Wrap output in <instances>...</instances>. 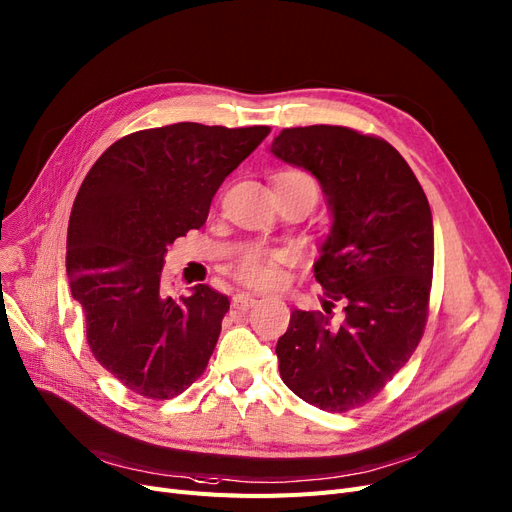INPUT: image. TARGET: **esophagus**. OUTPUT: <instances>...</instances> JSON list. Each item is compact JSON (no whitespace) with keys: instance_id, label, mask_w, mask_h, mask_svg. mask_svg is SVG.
I'll return each instance as SVG.
<instances>
[{"instance_id":"obj_1","label":"esophagus","mask_w":512,"mask_h":512,"mask_svg":"<svg viewBox=\"0 0 512 512\" xmlns=\"http://www.w3.org/2000/svg\"><path fill=\"white\" fill-rule=\"evenodd\" d=\"M232 305H234V309H238V311H247V309H251L253 305H257V299H255L253 295H247V293H236V295L232 297Z\"/></svg>"}]
</instances>
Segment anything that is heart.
Segmentation results:
<instances>
[{"instance_id": "1", "label": "heart", "mask_w": 512, "mask_h": 512, "mask_svg": "<svg viewBox=\"0 0 512 512\" xmlns=\"http://www.w3.org/2000/svg\"><path fill=\"white\" fill-rule=\"evenodd\" d=\"M282 180H311L309 175L301 171H282L274 177V184ZM284 257L280 253L255 251L244 255L234 268V276L240 284L251 288H274L280 284V265Z\"/></svg>"}]
</instances>
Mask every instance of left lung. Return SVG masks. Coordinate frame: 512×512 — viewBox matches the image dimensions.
<instances>
[{
  "instance_id": "left-lung-1",
  "label": "left lung",
  "mask_w": 512,
  "mask_h": 512,
  "mask_svg": "<svg viewBox=\"0 0 512 512\" xmlns=\"http://www.w3.org/2000/svg\"><path fill=\"white\" fill-rule=\"evenodd\" d=\"M272 152L318 177L335 217L314 265L326 314L293 311L276 345L280 376L320 410L360 408L425 335L435 255L429 201L402 154L351 127H288ZM337 302L344 314L332 323Z\"/></svg>"
}]
</instances>
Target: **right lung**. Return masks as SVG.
Instances as JSON below:
<instances>
[{
	"label": "right lung",
	"instance_id": "1",
	"mask_svg": "<svg viewBox=\"0 0 512 512\" xmlns=\"http://www.w3.org/2000/svg\"><path fill=\"white\" fill-rule=\"evenodd\" d=\"M268 125L173 123L133 131L94 163L66 236V276L94 358L154 402L184 393L211 360L230 301L207 284L169 297L167 247L205 226L221 182Z\"/></svg>",
	"mask_w": 512,
	"mask_h": 512
}]
</instances>
